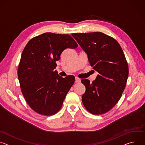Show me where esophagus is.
I'll list each match as a JSON object with an SVG mask.
<instances>
[{
    "label": "esophagus",
    "instance_id": "esophagus-1",
    "mask_svg": "<svg viewBox=\"0 0 145 145\" xmlns=\"http://www.w3.org/2000/svg\"><path fill=\"white\" fill-rule=\"evenodd\" d=\"M75 82H81V79L77 77H75Z\"/></svg>",
    "mask_w": 145,
    "mask_h": 145
}]
</instances>
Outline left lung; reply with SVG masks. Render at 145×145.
I'll return each instance as SVG.
<instances>
[{
    "mask_svg": "<svg viewBox=\"0 0 145 145\" xmlns=\"http://www.w3.org/2000/svg\"><path fill=\"white\" fill-rule=\"evenodd\" d=\"M72 35L87 54L91 66L99 73L92 83L88 79L81 80L86 88L82 103L93 115L105 114L118 102L126 87L129 67L125 56L117 41L103 33Z\"/></svg>",
    "mask_w": 145,
    "mask_h": 145,
    "instance_id": "1",
    "label": "left lung"
}]
</instances>
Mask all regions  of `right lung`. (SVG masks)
<instances>
[{
  "label": "right lung",
  "instance_id": "obj_1",
  "mask_svg": "<svg viewBox=\"0 0 145 145\" xmlns=\"http://www.w3.org/2000/svg\"><path fill=\"white\" fill-rule=\"evenodd\" d=\"M77 46L70 35L52 33L35 37L26 45L18 65V77L24 98L35 112L50 116L61 109L74 77L59 76L54 71L56 62L65 49Z\"/></svg>",
  "mask_w": 145,
  "mask_h": 145
}]
</instances>
